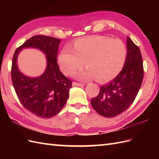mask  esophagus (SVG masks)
Returning a JSON list of instances; mask_svg holds the SVG:
<instances>
[{"label":"esophagus","mask_w":159,"mask_h":159,"mask_svg":"<svg viewBox=\"0 0 159 159\" xmlns=\"http://www.w3.org/2000/svg\"><path fill=\"white\" fill-rule=\"evenodd\" d=\"M72 85L73 86H78V87H83L85 85V84L84 83H78L76 82H73L72 83Z\"/></svg>","instance_id":"1"}]
</instances>
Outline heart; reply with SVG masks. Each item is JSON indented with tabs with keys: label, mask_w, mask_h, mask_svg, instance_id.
I'll return each mask as SVG.
<instances>
[{
	"label": "heart",
	"mask_w": 159,
	"mask_h": 159,
	"mask_svg": "<svg viewBox=\"0 0 159 159\" xmlns=\"http://www.w3.org/2000/svg\"><path fill=\"white\" fill-rule=\"evenodd\" d=\"M126 55V47L120 40L92 36L77 39L74 50L69 47L62 49L58 55V63L64 74L71 75L85 62L87 68L76 74L78 79L95 78L98 82H107L121 72Z\"/></svg>",
	"instance_id": "heart-1"
}]
</instances>
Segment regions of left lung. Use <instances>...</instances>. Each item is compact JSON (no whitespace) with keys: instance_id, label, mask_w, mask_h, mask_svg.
<instances>
[{"instance_id":"1","label":"left lung","mask_w":159,"mask_h":159,"mask_svg":"<svg viewBox=\"0 0 159 159\" xmlns=\"http://www.w3.org/2000/svg\"><path fill=\"white\" fill-rule=\"evenodd\" d=\"M127 55L124 67L112 81L101 86L99 94L91 100L96 112L105 117L117 116L129 107L143 81L142 57L138 46L127 37Z\"/></svg>"}]
</instances>
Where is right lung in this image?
I'll list each match as a JSON object with an SVG mask.
<instances>
[{
  "mask_svg": "<svg viewBox=\"0 0 159 159\" xmlns=\"http://www.w3.org/2000/svg\"><path fill=\"white\" fill-rule=\"evenodd\" d=\"M60 39L45 35H35L16 50L11 66L13 87L20 102L35 116L49 118L58 114L65 105L72 81L61 72L57 64ZM35 48L45 54L47 67L39 77H30L20 72L17 57L24 48Z\"/></svg>",
  "mask_w": 159,
  "mask_h": 159,
  "instance_id": "right-lung-1",
  "label": "right lung"
}]
</instances>
